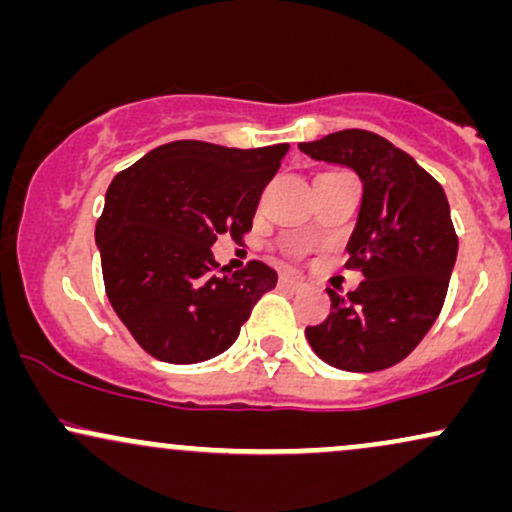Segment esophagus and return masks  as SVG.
I'll return each instance as SVG.
<instances>
[{
  "mask_svg": "<svg viewBox=\"0 0 512 512\" xmlns=\"http://www.w3.org/2000/svg\"><path fill=\"white\" fill-rule=\"evenodd\" d=\"M279 284L286 286V289H291V291H298V289H303V286H305L301 279H296V276H281Z\"/></svg>",
  "mask_w": 512,
  "mask_h": 512,
  "instance_id": "34e87169",
  "label": "esophagus"
}]
</instances>
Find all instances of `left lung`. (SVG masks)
<instances>
[{
  "mask_svg": "<svg viewBox=\"0 0 512 512\" xmlns=\"http://www.w3.org/2000/svg\"><path fill=\"white\" fill-rule=\"evenodd\" d=\"M298 149L351 168L363 197L346 252L361 269L356 291L327 289L332 313L305 337L317 356L351 373H375L407 358L443 308L457 236L443 187L407 151L380 134L344 129Z\"/></svg>",
  "mask_w": 512,
  "mask_h": 512,
  "instance_id": "8db88e82",
  "label": "left lung"
}]
</instances>
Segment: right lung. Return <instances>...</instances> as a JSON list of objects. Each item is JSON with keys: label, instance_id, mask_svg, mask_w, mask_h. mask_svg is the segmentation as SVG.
Wrapping results in <instances>:
<instances>
[{"label": "right lung", "instance_id": "add662e5", "mask_svg": "<svg viewBox=\"0 0 512 512\" xmlns=\"http://www.w3.org/2000/svg\"><path fill=\"white\" fill-rule=\"evenodd\" d=\"M289 144L262 149L182 139L149 151L117 173L96 223L108 301L146 354L199 363L238 339L276 272L250 262L214 274L211 245L252 228L262 190Z\"/></svg>", "mask_w": 512, "mask_h": 512}]
</instances>
